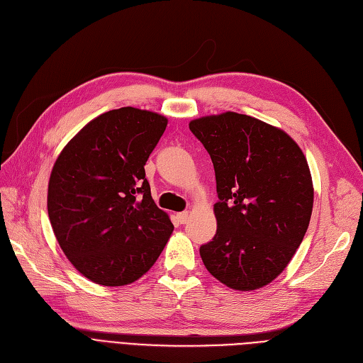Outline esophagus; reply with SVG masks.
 Masks as SVG:
<instances>
[{
	"label": "esophagus",
	"mask_w": 363,
	"mask_h": 363,
	"mask_svg": "<svg viewBox=\"0 0 363 363\" xmlns=\"http://www.w3.org/2000/svg\"><path fill=\"white\" fill-rule=\"evenodd\" d=\"M177 218H178V221H179L181 225H185L186 220H189V213H186V211L178 213V214H177Z\"/></svg>",
	"instance_id": "obj_1"
}]
</instances>
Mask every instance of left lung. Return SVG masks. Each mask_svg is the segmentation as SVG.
Wrapping results in <instances>:
<instances>
[{"label": "left lung", "instance_id": "1", "mask_svg": "<svg viewBox=\"0 0 363 363\" xmlns=\"http://www.w3.org/2000/svg\"><path fill=\"white\" fill-rule=\"evenodd\" d=\"M214 164L217 232L201 245L221 284L250 291L285 270L308 230L313 186L308 161L284 131L238 113L190 122Z\"/></svg>", "mask_w": 363, "mask_h": 363}]
</instances>
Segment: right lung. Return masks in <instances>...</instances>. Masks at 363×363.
Returning a JSON list of instances; mask_svg holds the SVG:
<instances>
[{
  "instance_id": "add662e5",
  "label": "right lung",
  "mask_w": 363,
  "mask_h": 363,
  "mask_svg": "<svg viewBox=\"0 0 363 363\" xmlns=\"http://www.w3.org/2000/svg\"><path fill=\"white\" fill-rule=\"evenodd\" d=\"M164 116L122 107L89 122L58 155L48 185L55 238L91 282L122 286L155 264L173 230L150 196L145 164Z\"/></svg>"
}]
</instances>
